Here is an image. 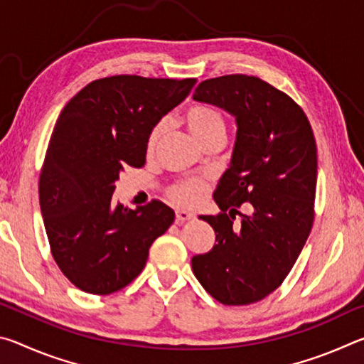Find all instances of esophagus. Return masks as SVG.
<instances>
[{"label":"esophagus","mask_w":364,"mask_h":364,"mask_svg":"<svg viewBox=\"0 0 364 364\" xmlns=\"http://www.w3.org/2000/svg\"><path fill=\"white\" fill-rule=\"evenodd\" d=\"M193 218H194V213L186 212V210H176V223L178 225L186 223V221L193 220Z\"/></svg>","instance_id":"34e87169"}]
</instances>
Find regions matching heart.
<instances>
[{
    "label": "heart",
    "mask_w": 364,
    "mask_h": 364,
    "mask_svg": "<svg viewBox=\"0 0 364 364\" xmlns=\"http://www.w3.org/2000/svg\"><path fill=\"white\" fill-rule=\"evenodd\" d=\"M183 122L188 127L191 134L199 141L202 146H207L213 143V141L226 138V122L223 114L220 112L217 107L210 106V104H191V106L184 110ZM165 130L164 122H157L156 125L151 128L149 134L146 138V154L151 156L156 151L160 138H162ZM208 189L207 181L200 180V178H183L171 183L167 189V196L176 205L181 207H194L204 199V196Z\"/></svg>",
    "instance_id": "heart-1"
}]
</instances>
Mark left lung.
<instances>
[{
  "instance_id": "obj_1",
  "label": "left lung",
  "mask_w": 364,
  "mask_h": 364,
  "mask_svg": "<svg viewBox=\"0 0 364 364\" xmlns=\"http://www.w3.org/2000/svg\"><path fill=\"white\" fill-rule=\"evenodd\" d=\"M194 100L236 117L231 167L213 199L221 212L202 215L217 244L191 260L196 278L223 305H250L291 273L315 220L316 141L308 117L284 91L254 75L208 78ZM250 202V214L238 207ZM242 217L232 227L235 215Z\"/></svg>"
}]
</instances>
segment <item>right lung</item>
<instances>
[{
  "mask_svg": "<svg viewBox=\"0 0 364 364\" xmlns=\"http://www.w3.org/2000/svg\"><path fill=\"white\" fill-rule=\"evenodd\" d=\"M196 78L114 75L65 104L43 160L38 194L49 249L80 291L109 295L143 271L149 247L175 212L160 200L136 210L115 204L123 167H143L146 138L186 97Z\"/></svg>",
  "mask_w": 364,
  "mask_h": 364,
  "instance_id": "right-lung-1",
  "label": "right lung"
}]
</instances>
